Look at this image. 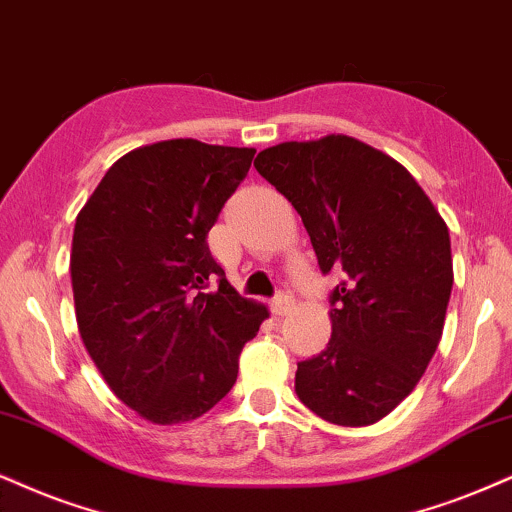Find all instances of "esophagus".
<instances>
[{"label": "esophagus", "instance_id": "1", "mask_svg": "<svg viewBox=\"0 0 512 512\" xmlns=\"http://www.w3.org/2000/svg\"><path fill=\"white\" fill-rule=\"evenodd\" d=\"M270 308H273L275 315H287L294 308V296L289 294V292H280L273 299V304H270Z\"/></svg>", "mask_w": 512, "mask_h": 512}]
</instances>
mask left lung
<instances>
[{"label":"left lung","mask_w":512,"mask_h":512,"mask_svg":"<svg viewBox=\"0 0 512 512\" xmlns=\"http://www.w3.org/2000/svg\"><path fill=\"white\" fill-rule=\"evenodd\" d=\"M258 173L299 211L330 294L332 339L296 365V394L363 427L406 399L437 351L453 287L449 227L401 163L346 135L282 142Z\"/></svg>","instance_id":"left-lung-1"}]
</instances>
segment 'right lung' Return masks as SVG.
I'll return each mask as SVG.
<instances>
[{
	"label": "right lung",
	"instance_id": "add662e5",
	"mask_svg": "<svg viewBox=\"0 0 512 512\" xmlns=\"http://www.w3.org/2000/svg\"><path fill=\"white\" fill-rule=\"evenodd\" d=\"M254 154L197 140L135 149L75 220L80 337L113 394L156 425L199 418L227 396L239 353L268 318L206 242Z\"/></svg>",
	"mask_w": 512,
	"mask_h": 512
}]
</instances>
